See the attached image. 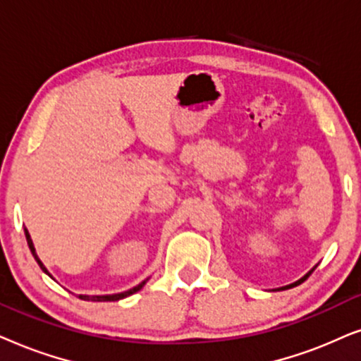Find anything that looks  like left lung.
I'll use <instances>...</instances> for the list:
<instances>
[{
  "mask_svg": "<svg viewBox=\"0 0 361 361\" xmlns=\"http://www.w3.org/2000/svg\"><path fill=\"white\" fill-rule=\"evenodd\" d=\"M300 281H302V279H300Z\"/></svg>",
  "mask_w": 361,
  "mask_h": 361,
  "instance_id": "obj_1",
  "label": "left lung"
}]
</instances>
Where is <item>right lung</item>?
<instances>
[{"label":"right lung","mask_w":361,"mask_h":361,"mask_svg":"<svg viewBox=\"0 0 361 361\" xmlns=\"http://www.w3.org/2000/svg\"><path fill=\"white\" fill-rule=\"evenodd\" d=\"M24 234H26V241H27V246H30L31 252H32V256H35V259H36V261H37V264H39V267H41L42 271H44L46 274H49V272H47V269H46L44 266H42V262L39 261V257H37V254H36V249H35V244H32V241H31V236H30V233H27V229H24ZM145 282H147V281L140 282V284L133 287V289L127 290V292H122V294H114V295H92V297H90V295H79V299H82V300H94V302H114V300H120V299H123V297H128V295L135 294V292L140 290L142 287L145 286Z\"/></svg>","instance_id":"1"}]
</instances>
